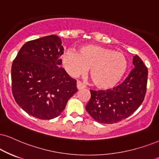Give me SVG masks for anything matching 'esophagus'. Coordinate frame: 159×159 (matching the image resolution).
<instances>
[{
  "label": "esophagus",
  "instance_id": "1",
  "mask_svg": "<svg viewBox=\"0 0 159 159\" xmlns=\"http://www.w3.org/2000/svg\"><path fill=\"white\" fill-rule=\"evenodd\" d=\"M76 88H77L78 90H81L85 88V85H84L80 81H77L76 82Z\"/></svg>",
  "mask_w": 159,
  "mask_h": 159
}]
</instances>
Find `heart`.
Wrapping results in <instances>:
<instances>
[{
  "label": "heart",
  "instance_id": "heart-1",
  "mask_svg": "<svg viewBox=\"0 0 159 159\" xmlns=\"http://www.w3.org/2000/svg\"><path fill=\"white\" fill-rule=\"evenodd\" d=\"M61 61L66 72L73 77L83 75L90 68L92 83L100 90L116 87L128 68L127 59L122 53L96 45L80 47L77 53L66 51L61 56Z\"/></svg>",
  "mask_w": 159,
  "mask_h": 159
}]
</instances>
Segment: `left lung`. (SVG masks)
I'll use <instances>...</instances> for the list:
<instances>
[{"label": "left lung", "instance_id": "1", "mask_svg": "<svg viewBox=\"0 0 159 159\" xmlns=\"http://www.w3.org/2000/svg\"><path fill=\"white\" fill-rule=\"evenodd\" d=\"M134 68L120 85L107 91H92L85 109L95 121L113 124L135 112L145 97L148 68L139 57L133 60Z\"/></svg>", "mask_w": 159, "mask_h": 159}]
</instances>
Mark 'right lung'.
Here are the masks:
<instances>
[{"instance_id": "1", "label": "right lung", "mask_w": 159, "mask_h": 159, "mask_svg": "<svg viewBox=\"0 0 159 159\" xmlns=\"http://www.w3.org/2000/svg\"><path fill=\"white\" fill-rule=\"evenodd\" d=\"M63 50L60 38L48 35L25 43L13 61V97L23 111L35 118L57 117L77 91L76 80L60 67Z\"/></svg>"}]
</instances>
